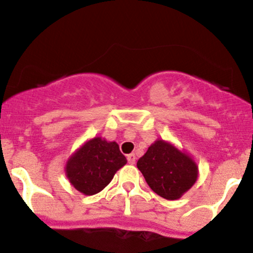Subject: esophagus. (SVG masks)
<instances>
[{"mask_svg":"<svg viewBox=\"0 0 253 253\" xmlns=\"http://www.w3.org/2000/svg\"><path fill=\"white\" fill-rule=\"evenodd\" d=\"M127 160H128L129 164H134V163H136V155L128 154V155H127Z\"/></svg>","mask_w":253,"mask_h":253,"instance_id":"esophagus-1","label":"esophagus"}]
</instances>
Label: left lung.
<instances>
[{
    "instance_id": "left-lung-1",
    "label": "left lung",
    "mask_w": 253,
    "mask_h": 253,
    "mask_svg": "<svg viewBox=\"0 0 253 253\" xmlns=\"http://www.w3.org/2000/svg\"><path fill=\"white\" fill-rule=\"evenodd\" d=\"M137 168L149 187L169 201L182 197L198 177V167L192 157L164 139H157L148 148Z\"/></svg>"
}]
</instances>
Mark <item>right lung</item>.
I'll use <instances>...</instances> for the list:
<instances>
[{"instance_id":"obj_1","label":"right lung","mask_w":253,"mask_h":253,"mask_svg":"<svg viewBox=\"0 0 253 253\" xmlns=\"http://www.w3.org/2000/svg\"><path fill=\"white\" fill-rule=\"evenodd\" d=\"M126 163L116 142L94 137L68 158L65 171L76 190L85 196H93L104 190Z\"/></svg>"}]
</instances>
